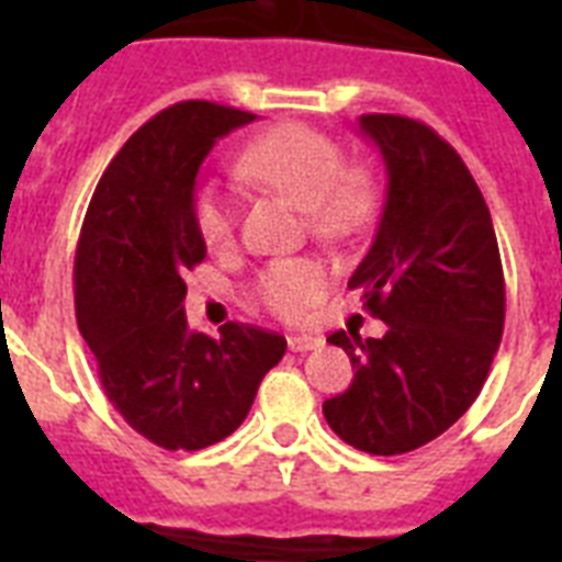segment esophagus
<instances>
[{
    "mask_svg": "<svg viewBox=\"0 0 562 562\" xmlns=\"http://www.w3.org/2000/svg\"><path fill=\"white\" fill-rule=\"evenodd\" d=\"M321 347H324V338H317V335H289V350L291 352L321 350Z\"/></svg>",
    "mask_w": 562,
    "mask_h": 562,
    "instance_id": "obj_1",
    "label": "esophagus"
}]
</instances>
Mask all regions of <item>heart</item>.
Wrapping results in <instances>:
<instances>
[{
    "label": "heart",
    "instance_id": "heart-1",
    "mask_svg": "<svg viewBox=\"0 0 562 562\" xmlns=\"http://www.w3.org/2000/svg\"><path fill=\"white\" fill-rule=\"evenodd\" d=\"M344 148L333 136L303 122H282L247 143L238 175L282 192L306 210L308 227L321 238H350L373 212V180L359 166H344ZM194 227L203 245L218 250L233 241L236 210L227 194L203 187L192 201ZM326 271L315 259H280L265 265L254 282L256 300L280 317H300L324 297Z\"/></svg>",
    "mask_w": 562,
    "mask_h": 562
}]
</instances>
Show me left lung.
Instances as JSON below:
<instances>
[{"label":"left lung","mask_w":562,"mask_h":562,"mask_svg":"<svg viewBox=\"0 0 562 562\" xmlns=\"http://www.w3.org/2000/svg\"><path fill=\"white\" fill-rule=\"evenodd\" d=\"M359 127L382 151L387 194L347 285L387 333L326 338L356 375L324 417L361 452L402 454L443 435L484 387L505 329V273L484 194L452 145L393 113Z\"/></svg>","instance_id":"1"}]
</instances>
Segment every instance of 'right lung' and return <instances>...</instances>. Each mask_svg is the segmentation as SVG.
Here are the masks:
<instances>
[{
	"label": "right lung",
	"mask_w": 562,
	"mask_h": 562,
	"mask_svg": "<svg viewBox=\"0 0 562 562\" xmlns=\"http://www.w3.org/2000/svg\"><path fill=\"white\" fill-rule=\"evenodd\" d=\"M254 119L180 101L145 122L101 175L75 250V317L104 393L127 426L171 452L233 435L285 356L271 329L227 324L210 338L183 315V277L206 256L194 178L212 145Z\"/></svg>",
	"instance_id": "right-lung-1"
}]
</instances>
